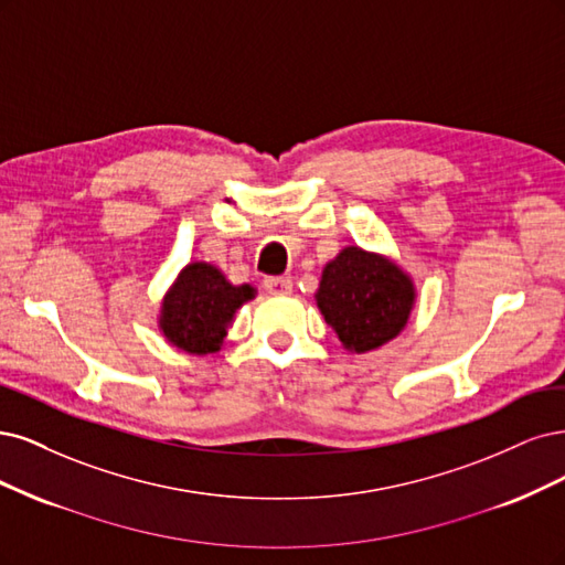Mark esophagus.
<instances>
[{
  "mask_svg": "<svg viewBox=\"0 0 565 565\" xmlns=\"http://www.w3.org/2000/svg\"><path fill=\"white\" fill-rule=\"evenodd\" d=\"M265 288L275 296H288L294 290V281H290V277H267Z\"/></svg>",
  "mask_w": 565,
  "mask_h": 565,
  "instance_id": "34e87169",
  "label": "esophagus"
}]
</instances>
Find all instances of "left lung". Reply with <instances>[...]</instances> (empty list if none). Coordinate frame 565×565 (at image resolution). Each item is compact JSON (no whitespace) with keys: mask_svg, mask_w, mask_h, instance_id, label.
<instances>
[{"mask_svg":"<svg viewBox=\"0 0 565 565\" xmlns=\"http://www.w3.org/2000/svg\"><path fill=\"white\" fill-rule=\"evenodd\" d=\"M408 271L382 253L344 246L326 263L315 294L319 312L348 352H371L406 329L415 305Z\"/></svg>","mask_w":565,"mask_h":565,"instance_id":"left-lung-1","label":"left lung"}]
</instances>
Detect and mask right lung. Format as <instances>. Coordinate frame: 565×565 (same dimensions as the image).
Returning <instances> with one entry per match:
<instances>
[{"label":"right lung","mask_w":565,"mask_h":565,"mask_svg":"<svg viewBox=\"0 0 565 565\" xmlns=\"http://www.w3.org/2000/svg\"><path fill=\"white\" fill-rule=\"evenodd\" d=\"M250 284L234 286L211 263L194 260L180 269L159 312V331L185 354H213L223 348L236 309L256 298Z\"/></svg>","instance_id":"obj_1"}]
</instances>
